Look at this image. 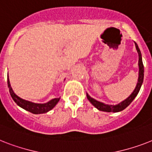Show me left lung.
Wrapping results in <instances>:
<instances>
[{
    "instance_id": "left-lung-1",
    "label": "left lung",
    "mask_w": 152,
    "mask_h": 152,
    "mask_svg": "<svg viewBox=\"0 0 152 152\" xmlns=\"http://www.w3.org/2000/svg\"><path fill=\"white\" fill-rule=\"evenodd\" d=\"M135 46H136L137 50L138 52V55H139V61H138V65H139V77H138V82L137 84V87L135 88V90L134 91V92L131 94V95L129 96L128 98L123 101V102L119 103V104H116V105H109V104H105L102 102H97L96 100H94V98L91 97L88 94H87V99L91 102V103L93 104L95 108H97L98 110L103 111V112H120V111H123V109H125L128 105H129V104L131 103L134 99L136 97V96L137 95L138 92L140 91V87L142 85L143 80H144V65H143L142 61V58H141V53H140V50L138 48L137 44L135 42Z\"/></svg>"
}]
</instances>
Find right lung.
I'll return each mask as SVG.
<instances>
[{
  "instance_id": "1",
  "label": "right lung",
  "mask_w": 152,
  "mask_h": 152,
  "mask_svg": "<svg viewBox=\"0 0 152 152\" xmlns=\"http://www.w3.org/2000/svg\"><path fill=\"white\" fill-rule=\"evenodd\" d=\"M8 88H9L10 94H11L12 99L14 100V102H15L16 104H18V106H20L21 108H24L25 110L29 111V112H32L33 114H41V113H45V112H48V111L51 110L56 105L57 103L58 102L59 99H60V98H54V99L48 102V103H45V104H36V103H33V102L22 99V98L16 95L12 91V87H11L9 80H8Z\"/></svg>"
}]
</instances>
